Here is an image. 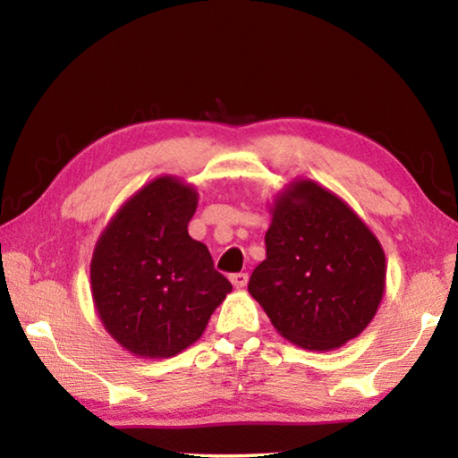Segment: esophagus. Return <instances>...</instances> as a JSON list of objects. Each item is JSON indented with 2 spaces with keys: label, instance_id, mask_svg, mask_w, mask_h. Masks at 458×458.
Listing matches in <instances>:
<instances>
[{
  "label": "esophagus",
  "instance_id": "34e87169",
  "mask_svg": "<svg viewBox=\"0 0 458 458\" xmlns=\"http://www.w3.org/2000/svg\"><path fill=\"white\" fill-rule=\"evenodd\" d=\"M230 283L236 286V289H244L246 283H248V275L246 273H236L230 276Z\"/></svg>",
  "mask_w": 458,
  "mask_h": 458
}]
</instances>
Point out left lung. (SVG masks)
<instances>
[{"label": "left lung", "instance_id": "1", "mask_svg": "<svg viewBox=\"0 0 458 458\" xmlns=\"http://www.w3.org/2000/svg\"><path fill=\"white\" fill-rule=\"evenodd\" d=\"M267 259L248 293L291 344L337 350L358 337L386 291V254L374 232L335 193L294 180L270 206Z\"/></svg>", "mask_w": 458, "mask_h": 458}]
</instances>
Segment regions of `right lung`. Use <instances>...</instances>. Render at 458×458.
<instances>
[{"instance_id":"1","label":"right lung","mask_w":458,"mask_h":458,"mask_svg":"<svg viewBox=\"0 0 458 458\" xmlns=\"http://www.w3.org/2000/svg\"><path fill=\"white\" fill-rule=\"evenodd\" d=\"M198 190L161 175L123 204L90 260V293L108 335L137 358H174L201 337L230 281L188 234Z\"/></svg>"}]
</instances>
